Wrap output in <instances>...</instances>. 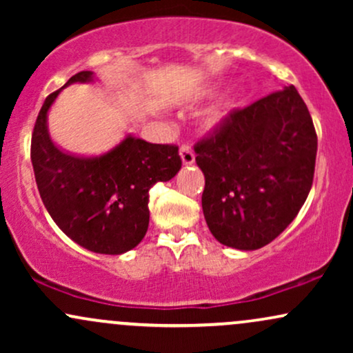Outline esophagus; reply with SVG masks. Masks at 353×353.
<instances>
[{
  "mask_svg": "<svg viewBox=\"0 0 353 353\" xmlns=\"http://www.w3.org/2000/svg\"><path fill=\"white\" fill-rule=\"evenodd\" d=\"M179 154H181L182 163H184L185 165L192 164L194 161H196V154H194V151H192V149L189 148L188 144H182V145H181V151H179Z\"/></svg>",
  "mask_w": 353,
  "mask_h": 353,
  "instance_id": "1",
  "label": "esophagus"
}]
</instances>
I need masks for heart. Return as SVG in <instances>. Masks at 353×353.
Wrapping results in <instances>:
<instances>
[{
	"mask_svg": "<svg viewBox=\"0 0 353 353\" xmlns=\"http://www.w3.org/2000/svg\"><path fill=\"white\" fill-rule=\"evenodd\" d=\"M236 106H237V96H230L229 99H225L224 103H221L217 108H214L212 111L209 112L204 121V125L208 129H214L217 128V125H221L224 123L225 117L234 111V108Z\"/></svg>",
	"mask_w": 353,
	"mask_h": 353,
	"instance_id": "1",
	"label": "heart"
}]
</instances>
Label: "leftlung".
Here are the masks:
<instances>
[{"mask_svg": "<svg viewBox=\"0 0 353 353\" xmlns=\"http://www.w3.org/2000/svg\"><path fill=\"white\" fill-rule=\"evenodd\" d=\"M204 172L202 210L212 236L239 250L272 242L309 196L317 134L294 86L244 109L194 145Z\"/></svg>", "mask_w": 353, "mask_h": 353, "instance_id": "obj_1", "label": "left lung"}]
</instances>
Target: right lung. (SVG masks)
Masks as SVG:
<instances>
[{
	"mask_svg": "<svg viewBox=\"0 0 353 353\" xmlns=\"http://www.w3.org/2000/svg\"><path fill=\"white\" fill-rule=\"evenodd\" d=\"M92 76L91 71H81L63 88L89 83ZM61 89L44 101L31 137L39 196L52 221L76 244L91 252L124 254L148 232L149 189L179 172V148L145 143L129 134L99 157L63 152L51 141L46 125L48 111Z\"/></svg>",
	"mask_w": 353,
	"mask_h": 353,
	"instance_id": "add662e5",
	"label": "right lung"
}]
</instances>
